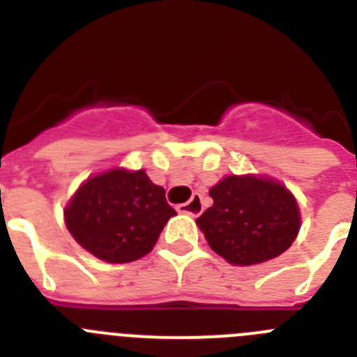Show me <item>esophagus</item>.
I'll return each mask as SVG.
<instances>
[{
	"label": "esophagus",
	"instance_id": "esophagus-1",
	"mask_svg": "<svg viewBox=\"0 0 357 357\" xmlns=\"http://www.w3.org/2000/svg\"><path fill=\"white\" fill-rule=\"evenodd\" d=\"M178 213H184V214H191V216H198V214L204 211V204H202V197L200 195H193L191 200L185 202V204H181V206L176 207Z\"/></svg>",
	"mask_w": 357,
	"mask_h": 357
}]
</instances>
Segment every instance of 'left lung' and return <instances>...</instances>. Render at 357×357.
Listing matches in <instances>:
<instances>
[{
	"label": "left lung",
	"mask_w": 357,
	"mask_h": 357,
	"mask_svg": "<svg viewBox=\"0 0 357 357\" xmlns=\"http://www.w3.org/2000/svg\"><path fill=\"white\" fill-rule=\"evenodd\" d=\"M213 206L197 218L209 247L230 264L250 266L291 247L301 214L284 185L254 175L227 176L209 191Z\"/></svg>",
	"instance_id": "obj_1"
}]
</instances>
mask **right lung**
<instances>
[{
    "mask_svg": "<svg viewBox=\"0 0 357 357\" xmlns=\"http://www.w3.org/2000/svg\"><path fill=\"white\" fill-rule=\"evenodd\" d=\"M175 209L143 169H110L85 182L66 209L82 247L107 263H130L153 248Z\"/></svg>",
    "mask_w": 357,
    "mask_h": 357,
    "instance_id": "add662e5",
    "label": "right lung"
}]
</instances>
